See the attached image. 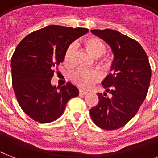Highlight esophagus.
Segmentation results:
<instances>
[{
	"label": "esophagus",
	"mask_w": 158,
	"mask_h": 158,
	"mask_svg": "<svg viewBox=\"0 0 158 158\" xmlns=\"http://www.w3.org/2000/svg\"><path fill=\"white\" fill-rule=\"evenodd\" d=\"M88 93H87L86 91H84V90H79V94L80 95H85V94H87Z\"/></svg>",
	"instance_id": "obj_1"
}]
</instances>
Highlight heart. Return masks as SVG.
Instances as JSON below:
<instances>
[{"label": "heart", "mask_w": 158, "mask_h": 158, "mask_svg": "<svg viewBox=\"0 0 158 158\" xmlns=\"http://www.w3.org/2000/svg\"><path fill=\"white\" fill-rule=\"evenodd\" d=\"M88 50L94 56L100 57L105 53L106 46L100 38L97 37H91L85 40ZM77 43L73 42L66 48L64 54V63L66 65H71L74 60V56L77 49ZM101 74L97 69L87 70V69H79L71 74V80L74 84L83 89H88L91 87L96 82L100 80Z\"/></svg>", "instance_id": "1"}]
</instances>
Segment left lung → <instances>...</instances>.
<instances>
[{
    "instance_id": "1",
    "label": "left lung",
    "mask_w": 158,
    "mask_h": 158,
    "mask_svg": "<svg viewBox=\"0 0 158 158\" xmlns=\"http://www.w3.org/2000/svg\"><path fill=\"white\" fill-rule=\"evenodd\" d=\"M114 53L112 72L102 84L107 94H98V105L90 109L93 121L106 130H117L132 119L147 96L151 79L148 56L137 41L113 29H93Z\"/></svg>"
}]
</instances>
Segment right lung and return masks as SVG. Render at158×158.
<instances>
[{
    "mask_svg": "<svg viewBox=\"0 0 158 158\" xmlns=\"http://www.w3.org/2000/svg\"><path fill=\"white\" fill-rule=\"evenodd\" d=\"M89 29L50 25L27 35L11 58L12 86L22 110L33 120L49 123L63 114L67 102L79 95L68 82L52 86L54 68L64 60L66 48Z\"/></svg>",
    "mask_w": 158,
    "mask_h": 158,
    "instance_id": "obj_1",
    "label": "right lung"
}]
</instances>
